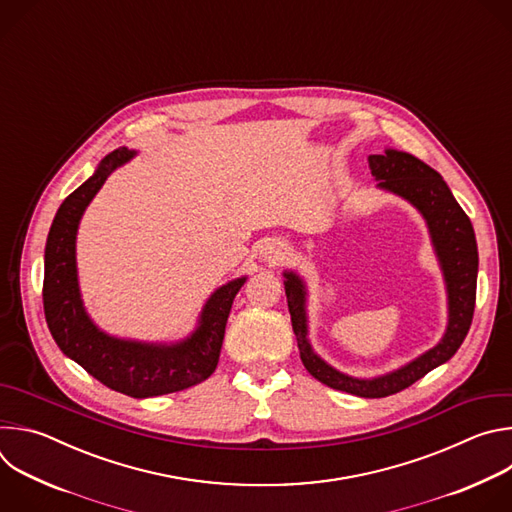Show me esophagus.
I'll list each match as a JSON object with an SVG mask.
<instances>
[{
	"label": "esophagus",
	"instance_id": "34e87169",
	"mask_svg": "<svg viewBox=\"0 0 512 512\" xmlns=\"http://www.w3.org/2000/svg\"><path fill=\"white\" fill-rule=\"evenodd\" d=\"M289 255H291V253H289V245H285L283 241H277V239L267 241V243L263 245V249H261L263 261L269 263V265H279V263H283Z\"/></svg>",
	"mask_w": 512,
	"mask_h": 512
}]
</instances>
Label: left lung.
<instances>
[{
  "instance_id": "8db88e82",
  "label": "left lung",
  "mask_w": 512,
  "mask_h": 512,
  "mask_svg": "<svg viewBox=\"0 0 512 512\" xmlns=\"http://www.w3.org/2000/svg\"><path fill=\"white\" fill-rule=\"evenodd\" d=\"M369 164L377 188L407 200L417 208L427 225L448 294V326L442 340L391 373L373 379L350 377L334 369L312 348L308 338V287L302 275L296 271H283V285L291 326H294L306 371L336 391L364 399H379L407 389L435 367L448 362L462 346L476 304L478 247L470 218L456 202L444 178L433 168L415 156L393 148H387L383 156H371Z\"/></svg>"
}]
</instances>
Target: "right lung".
I'll list each match as a JSON object with an SVG mask.
<instances>
[{"instance_id": "add662e5", "label": "right lung", "mask_w": 512, "mask_h": 512, "mask_svg": "<svg viewBox=\"0 0 512 512\" xmlns=\"http://www.w3.org/2000/svg\"><path fill=\"white\" fill-rule=\"evenodd\" d=\"M137 156L119 148L58 208L44 251V314L58 348L105 387L135 397H158L206 381L218 364L231 306L247 275L214 289L196 328L178 342H143L111 336L89 316L79 285L77 233L105 180Z\"/></svg>"}]
</instances>
